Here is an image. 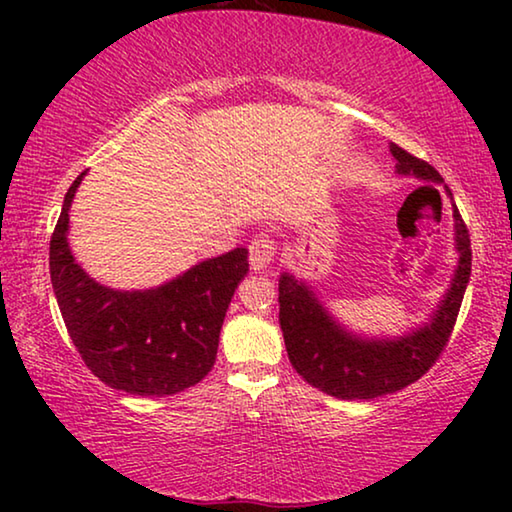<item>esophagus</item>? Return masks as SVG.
Masks as SVG:
<instances>
[{"label": "esophagus", "instance_id": "obj_1", "mask_svg": "<svg viewBox=\"0 0 512 512\" xmlns=\"http://www.w3.org/2000/svg\"><path fill=\"white\" fill-rule=\"evenodd\" d=\"M275 253H277L275 237L268 235V232H262V235H257L253 241H250V266H253L255 271H262V268H266L273 262Z\"/></svg>", "mask_w": 512, "mask_h": 512}]
</instances>
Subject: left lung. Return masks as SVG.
Here are the masks:
<instances>
[{
    "label": "left lung",
    "mask_w": 512,
    "mask_h": 512,
    "mask_svg": "<svg viewBox=\"0 0 512 512\" xmlns=\"http://www.w3.org/2000/svg\"><path fill=\"white\" fill-rule=\"evenodd\" d=\"M391 153L400 173H413L418 178L443 183L440 173L429 162L415 158L402 146L391 144ZM454 219L461 259L452 289L447 291L431 323L400 341L352 339L332 323L311 291L287 273L280 277V327L284 345L291 366L307 384L341 400H375L418 381L440 359L454 332L472 273L470 230L458 207H454Z\"/></svg>",
    "instance_id": "left-lung-1"
}]
</instances>
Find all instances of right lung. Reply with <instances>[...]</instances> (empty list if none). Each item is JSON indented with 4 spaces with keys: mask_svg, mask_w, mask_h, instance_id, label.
Returning <instances> with one entry per match:
<instances>
[{
    "mask_svg": "<svg viewBox=\"0 0 512 512\" xmlns=\"http://www.w3.org/2000/svg\"><path fill=\"white\" fill-rule=\"evenodd\" d=\"M83 176L67 189L49 241L51 284L67 334L92 375L110 388L142 397L185 391L214 366L225 311L248 273V250L207 259L160 289L101 287L67 246V210Z\"/></svg>",
    "mask_w": 512,
    "mask_h": 512,
    "instance_id": "1",
    "label": "right lung"
}]
</instances>
